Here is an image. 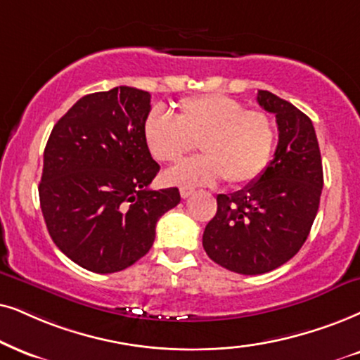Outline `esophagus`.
Masks as SVG:
<instances>
[{
  "instance_id": "obj_1",
  "label": "esophagus",
  "mask_w": 360,
  "mask_h": 360,
  "mask_svg": "<svg viewBox=\"0 0 360 360\" xmlns=\"http://www.w3.org/2000/svg\"><path fill=\"white\" fill-rule=\"evenodd\" d=\"M179 193H181V198H183V199H188L189 195H193L194 189H193V188H189V186H181Z\"/></svg>"
}]
</instances>
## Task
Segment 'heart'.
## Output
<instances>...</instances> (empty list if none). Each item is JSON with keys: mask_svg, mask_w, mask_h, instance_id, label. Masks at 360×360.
I'll return each mask as SVG.
<instances>
[{"mask_svg": "<svg viewBox=\"0 0 360 360\" xmlns=\"http://www.w3.org/2000/svg\"><path fill=\"white\" fill-rule=\"evenodd\" d=\"M143 136L151 156L165 165L181 161L198 141L204 156L167 171L169 184H211L219 177L229 186L249 184L266 169L274 148L271 117L222 94L183 98L174 117L151 111Z\"/></svg>", "mask_w": 360, "mask_h": 360, "instance_id": "heart-1", "label": "heart"}]
</instances>
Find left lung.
Instances as JSON below:
<instances>
[{
	"instance_id": "1",
	"label": "left lung",
	"mask_w": 360,
	"mask_h": 360,
	"mask_svg": "<svg viewBox=\"0 0 360 360\" xmlns=\"http://www.w3.org/2000/svg\"><path fill=\"white\" fill-rule=\"evenodd\" d=\"M259 106L276 115L274 159L244 189L217 195V212L202 234L214 262L238 274L274 271L306 243L321 202L324 174L312 121L269 91Z\"/></svg>"
}]
</instances>
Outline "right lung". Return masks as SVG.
Segmentation results:
<instances>
[{"instance_id":"obj_1","label":"right lung","mask_w":360,"mask_h":360,"mask_svg":"<svg viewBox=\"0 0 360 360\" xmlns=\"http://www.w3.org/2000/svg\"><path fill=\"white\" fill-rule=\"evenodd\" d=\"M148 91L117 86L83 96L54 124L44 148L39 202L48 233L72 262L111 274L139 261L156 222L181 201L153 191L159 172L144 143Z\"/></svg>"}]
</instances>
